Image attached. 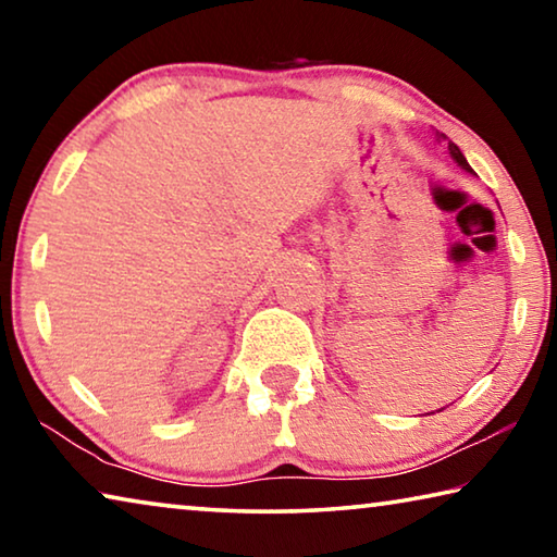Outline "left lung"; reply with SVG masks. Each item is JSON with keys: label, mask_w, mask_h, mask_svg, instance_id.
Here are the masks:
<instances>
[{"label": "left lung", "mask_w": 557, "mask_h": 557, "mask_svg": "<svg viewBox=\"0 0 557 557\" xmlns=\"http://www.w3.org/2000/svg\"><path fill=\"white\" fill-rule=\"evenodd\" d=\"M449 145V154H451V159H455V162L461 166V169H467V172H471V166L467 164V159H465V154L459 152V147L455 145V143H447Z\"/></svg>", "instance_id": "1"}]
</instances>
